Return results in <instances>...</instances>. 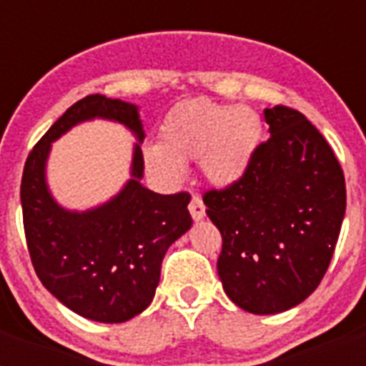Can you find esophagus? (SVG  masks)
Returning a JSON list of instances; mask_svg holds the SVG:
<instances>
[{
  "mask_svg": "<svg viewBox=\"0 0 366 366\" xmlns=\"http://www.w3.org/2000/svg\"><path fill=\"white\" fill-rule=\"evenodd\" d=\"M189 214H192L195 222H199V220L205 218V205H203V201L197 195H194L192 201H189Z\"/></svg>",
  "mask_w": 366,
  "mask_h": 366,
  "instance_id": "1",
  "label": "esophagus"
}]
</instances>
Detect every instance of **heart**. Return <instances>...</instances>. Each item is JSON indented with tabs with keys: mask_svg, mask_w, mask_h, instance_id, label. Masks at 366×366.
<instances>
[{
	"mask_svg": "<svg viewBox=\"0 0 366 366\" xmlns=\"http://www.w3.org/2000/svg\"><path fill=\"white\" fill-rule=\"evenodd\" d=\"M262 134V117L249 106L184 100L161 123V144L144 148V161L149 171L178 182L184 178V163L203 159L207 180L229 188L250 169Z\"/></svg>",
	"mask_w": 366,
	"mask_h": 366,
	"instance_id": "heart-1",
	"label": "heart"
}]
</instances>
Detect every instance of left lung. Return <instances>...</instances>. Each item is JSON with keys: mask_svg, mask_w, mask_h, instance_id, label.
Instances as JSON below:
<instances>
[{"mask_svg": "<svg viewBox=\"0 0 366 366\" xmlns=\"http://www.w3.org/2000/svg\"><path fill=\"white\" fill-rule=\"evenodd\" d=\"M269 140L239 182L203 195L222 234L218 277L235 306L254 315L287 312L317 289L346 214V182L335 152L300 112L264 110Z\"/></svg>", "mask_w": 366, "mask_h": 366, "instance_id": "8db88e82", "label": "left lung"}]
</instances>
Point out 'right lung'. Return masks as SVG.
Instances as JSON below:
<instances>
[{
    "label": "right lung",
    "instance_id": "right-lung-1",
    "mask_svg": "<svg viewBox=\"0 0 366 366\" xmlns=\"http://www.w3.org/2000/svg\"><path fill=\"white\" fill-rule=\"evenodd\" d=\"M93 119L122 122L135 134L132 178L106 204L71 212L48 189V154L62 134ZM144 137L137 104L91 94L43 134L22 172L24 234L37 277L60 304L99 323H125L152 304L167 249L192 228L188 194L161 195L142 184Z\"/></svg>",
    "mask_w": 366,
    "mask_h": 366
}]
</instances>
